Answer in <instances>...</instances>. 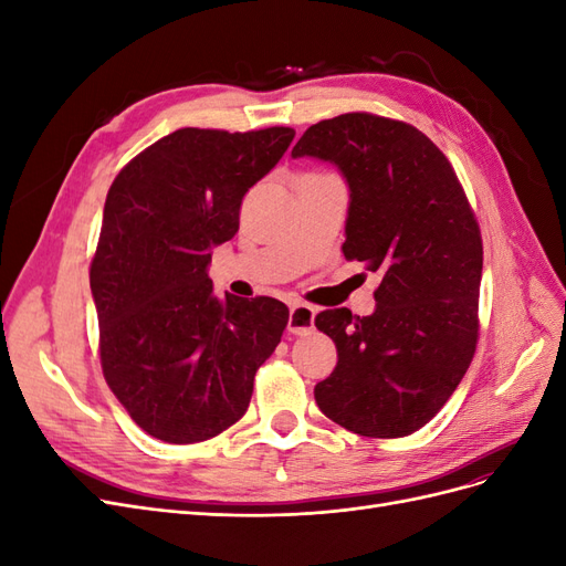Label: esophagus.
<instances>
[{"label":"esophagus","mask_w":566,"mask_h":566,"mask_svg":"<svg viewBox=\"0 0 566 566\" xmlns=\"http://www.w3.org/2000/svg\"><path fill=\"white\" fill-rule=\"evenodd\" d=\"M314 316H316L314 306L295 302L293 306H290L287 333H293V335H306V333H310V331L314 328Z\"/></svg>","instance_id":"esophagus-1"}]
</instances>
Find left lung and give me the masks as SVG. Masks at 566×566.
Wrapping results in <instances>:
<instances>
[{
  "instance_id": "left-lung-1",
  "label": "left lung",
  "mask_w": 566,
  "mask_h": 566,
  "mask_svg": "<svg viewBox=\"0 0 566 566\" xmlns=\"http://www.w3.org/2000/svg\"><path fill=\"white\" fill-rule=\"evenodd\" d=\"M335 163L349 184V262L382 279L370 316L325 310L335 370L316 385L325 418L345 430L397 439L418 432L449 401L479 339L484 245L453 165L413 125L373 113L321 119L293 158Z\"/></svg>"
}]
</instances>
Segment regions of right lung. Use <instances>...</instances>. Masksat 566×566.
I'll list each match as a JSON object with an SVG mask.
<instances>
[{
    "mask_svg": "<svg viewBox=\"0 0 566 566\" xmlns=\"http://www.w3.org/2000/svg\"><path fill=\"white\" fill-rule=\"evenodd\" d=\"M293 127H184L115 177L90 283L104 378L129 418L167 443H198L245 416L254 373L279 347L287 306L214 297L210 248L231 241L252 184Z\"/></svg>",
    "mask_w": 566,
    "mask_h": 566,
    "instance_id": "add662e5",
    "label": "right lung"
}]
</instances>
